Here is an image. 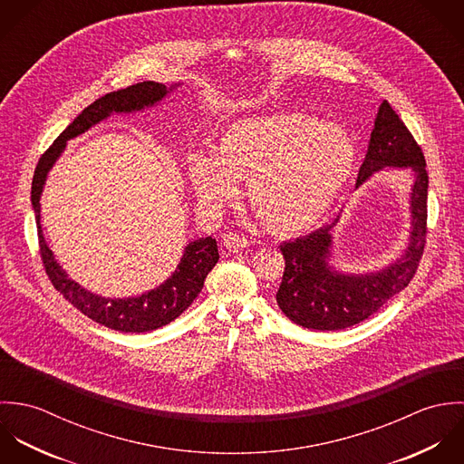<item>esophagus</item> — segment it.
<instances>
[{
    "mask_svg": "<svg viewBox=\"0 0 464 464\" xmlns=\"http://www.w3.org/2000/svg\"><path fill=\"white\" fill-rule=\"evenodd\" d=\"M222 240H224V246L229 251H240V249L249 247V240L244 235H240V233H226L222 237Z\"/></svg>",
    "mask_w": 464,
    "mask_h": 464,
    "instance_id": "1",
    "label": "esophagus"
}]
</instances>
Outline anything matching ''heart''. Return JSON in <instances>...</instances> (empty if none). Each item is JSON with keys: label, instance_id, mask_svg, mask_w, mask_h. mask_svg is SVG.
<instances>
[{"label": "heart", "instance_id": "b5f03b06", "mask_svg": "<svg viewBox=\"0 0 464 464\" xmlns=\"http://www.w3.org/2000/svg\"><path fill=\"white\" fill-rule=\"evenodd\" d=\"M357 165L352 136L315 116L278 112L227 125L213 150L188 161L195 195L218 208L247 181L249 200L278 235L301 233L332 208Z\"/></svg>", "mask_w": 464, "mask_h": 464}]
</instances>
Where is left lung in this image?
I'll return each mask as SVG.
<instances>
[{
    "instance_id": "1",
    "label": "left lung",
    "mask_w": 464,
    "mask_h": 464,
    "mask_svg": "<svg viewBox=\"0 0 464 464\" xmlns=\"http://www.w3.org/2000/svg\"><path fill=\"white\" fill-rule=\"evenodd\" d=\"M383 169H409L414 178L409 198L411 231L407 249L392 264L374 273L346 275L335 271L330 264L332 233L341 215L306 237L283 242L279 249L285 258V271L276 301L281 312L295 324L321 332L359 324L401 292L414 276L427 237L429 174L420 145L387 100L378 107L355 188Z\"/></svg>"
}]
</instances>
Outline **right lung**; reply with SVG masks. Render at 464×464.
I'll use <instances>...</instances> for the list:
<instances>
[{
  "label": "right lung",
  "mask_w": 464,
  "mask_h": 464,
  "mask_svg": "<svg viewBox=\"0 0 464 464\" xmlns=\"http://www.w3.org/2000/svg\"><path fill=\"white\" fill-rule=\"evenodd\" d=\"M179 84L167 88L160 82H140L125 90L107 93L92 105H88L53 141V145L43 154L37 163L34 181H32V208L37 222L39 247L43 266L53 286L84 315L93 319L94 323L103 324L111 330L123 334H143L158 330L176 317H179L186 308L193 303L198 292L204 286L208 273L218 262L217 240L211 237L197 238L185 247L183 258L172 276L163 281L160 286L136 295V297H103L90 292L81 283L73 281L68 273L57 264L52 249L48 247L43 229H41V195L46 185L48 172L61 158L66 149L68 140H73L102 120L109 118L112 112H134L143 111L160 103L167 94L172 93Z\"/></svg>",
  "instance_id": "add662e5"
}]
</instances>
